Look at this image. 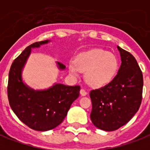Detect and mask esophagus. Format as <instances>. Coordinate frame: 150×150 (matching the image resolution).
Wrapping results in <instances>:
<instances>
[{
    "label": "esophagus",
    "mask_w": 150,
    "mask_h": 150,
    "mask_svg": "<svg viewBox=\"0 0 150 150\" xmlns=\"http://www.w3.org/2000/svg\"><path fill=\"white\" fill-rule=\"evenodd\" d=\"M80 94H81V96H85V95H87V93H88L86 92V90H84V89H83V88H81V89H80Z\"/></svg>",
    "instance_id": "obj_1"
}]
</instances>
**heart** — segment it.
<instances>
[{
	"mask_svg": "<svg viewBox=\"0 0 150 150\" xmlns=\"http://www.w3.org/2000/svg\"><path fill=\"white\" fill-rule=\"evenodd\" d=\"M119 68L117 58L103 49H92L78 55L75 63H70L69 72L78 77L80 72H85V79L89 85L96 88L111 83Z\"/></svg>",
	"mask_w": 150,
	"mask_h": 150,
	"instance_id": "obj_1",
	"label": "heart"
}]
</instances>
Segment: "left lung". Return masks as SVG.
<instances>
[{
	"label": "left lung",
	"mask_w": 150,
	"mask_h": 150,
	"mask_svg": "<svg viewBox=\"0 0 150 150\" xmlns=\"http://www.w3.org/2000/svg\"><path fill=\"white\" fill-rule=\"evenodd\" d=\"M122 64L113 80L104 87L91 90L90 118L101 130H117L134 117L142 100L143 75L135 58L117 46Z\"/></svg>",
	"instance_id": "8db88e82"
}]
</instances>
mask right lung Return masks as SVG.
<instances>
[{
	"instance_id": "add662e5",
	"label": "right lung",
	"mask_w": 150,
	"mask_h": 150,
	"mask_svg": "<svg viewBox=\"0 0 150 150\" xmlns=\"http://www.w3.org/2000/svg\"><path fill=\"white\" fill-rule=\"evenodd\" d=\"M50 40L34 42L27 47L11 65L8 79V99L11 109L21 122L33 130L46 131L59 126L79 97V85L68 86L54 83L47 89L35 90L24 83L22 71L32 48L49 42ZM58 68L66 67L57 62Z\"/></svg>"
}]
</instances>
